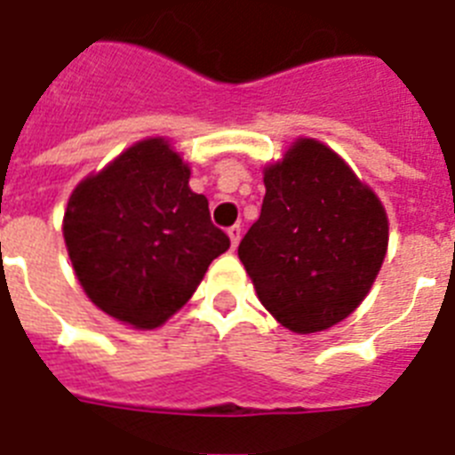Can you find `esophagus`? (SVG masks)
<instances>
[{
    "label": "esophagus",
    "instance_id": "34e87169",
    "mask_svg": "<svg viewBox=\"0 0 455 455\" xmlns=\"http://www.w3.org/2000/svg\"><path fill=\"white\" fill-rule=\"evenodd\" d=\"M228 236H230L232 248L239 246V241H241V225H232V228H228Z\"/></svg>",
    "mask_w": 455,
    "mask_h": 455
}]
</instances>
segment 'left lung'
<instances>
[{"mask_svg": "<svg viewBox=\"0 0 455 455\" xmlns=\"http://www.w3.org/2000/svg\"><path fill=\"white\" fill-rule=\"evenodd\" d=\"M264 187L241 264L277 323L299 335L328 331L367 299L383 267V203L335 150L305 136L264 166Z\"/></svg>", "mask_w": 455, "mask_h": 455, "instance_id": "1", "label": "left lung"}]
</instances>
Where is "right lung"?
Returning a JSON list of instances; mask_svg holds the SVG:
<instances>
[{
  "instance_id": "obj_1",
  "label": "right lung",
  "mask_w": 455,
  "mask_h": 455,
  "mask_svg": "<svg viewBox=\"0 0 455 455\" xmlns=\"http://www.w3.org/2000/svg\"><path fill=\"white\" fill-rule=\"evenodd\" d=\"M191 166L150 136L75 187L63 239L79 284L104 315L136 331L166 323L230 239L209 219Z\"/></svg>"
}]
</instances>
